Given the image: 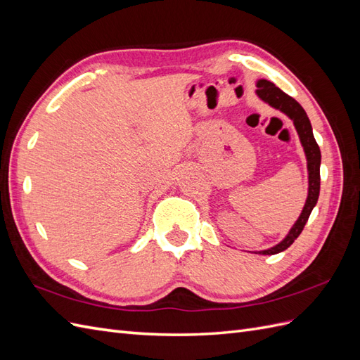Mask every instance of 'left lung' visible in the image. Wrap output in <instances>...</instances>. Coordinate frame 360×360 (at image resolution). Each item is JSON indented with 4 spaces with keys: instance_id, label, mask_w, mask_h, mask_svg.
Listing matches in <instances>:
<instances>
[{
    "instance_id": "8db88e82",
    "label": "left lung",
    "mask_w": 360,
    "mask_h": 360,
    "mask_svg": "<svg viewBox=\"0 0 360 360\" xmlns=\"http://www.w3.org/2000/svg\"><path fill=\"white\" fill-rule=\"evenodd\" d=\"M255 92L263 101H266V103L271 105L275 109H280L281 112H284L292 120L293 126L298 132L300 141L304 147V153H306V158H307V170H309V195H307L306 205H304V208H302L301 216L298 217L297 222H295V225L290 228L289 234L285 236L278 245H275L274 248H269V250L260 251V254H263V255H274V254H278L284 250H288V248L295 242V238H297L304 229V225L307 224L313 207L316 205L318 198H319V187H321V176H319L321 150H319V146L315 140V136H313L311 124H310V120L306 114V110L302 109V106L298 103L297 100L285 94V92H283L278 86H275L272 82L264 80V79L257 82Z\"/></svg>"
}]
</instances>
